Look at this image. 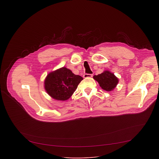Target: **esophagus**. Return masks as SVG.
<instances>
[{"label":"esophagus","mask_w":159,"mask_h":159,"mask_svg":"<svg viewBox=\"0 0 159 159\" xmlns=\"http://www.w3.org/2000/svg\"><path fill=\"white\" fill-rule=\"evenodd\" d=\"M93 77V74H85L84 75V78L85 79H90V78H92Z\"/></svg>","instance_id":"1"}]
</instances>
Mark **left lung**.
Wrapping results in <instances>:
<instances>
[{
    "mask_svg": "<svg viewBox=\"0 0 159 159\" xmlns=\"http://www.w3.org/2000/svg\"><path fill=\"white\" fill-rule=\"evenodd\" d=\"M93 78L99 84L100 87L106 91H111L118 83V79L114 74L108 70H106L98 75H94Z\"/></svg>",
    "mask_w": 159,
    "mask_h": 159,
    "instance_id": "left-lung-1",
    "label": "left lung"
}]
</instances>
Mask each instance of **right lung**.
Masks as SVG:
<instances>
[{
    "instance_id": "obj_1",
    "label": "right lung",
    "mask_w": 159,
    "mask_h": 159,
    "mask_svg": "<svg viewBox=\"0 0 159 159\" xmlns=\"http://www.w3.org/2000/svg\"><path fill=\"white\" fill-rule=\"evenodd\" d=\"M83 78L62 67L48 74L44 80V89L53 99L58 101L69 99L75 91Z\"/></svg>"
}]
</instances>
